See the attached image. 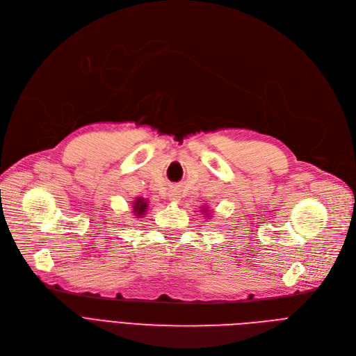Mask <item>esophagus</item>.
Masks as SVG:
<instances>
[{"mask_svg": "<svg viewBox=\"0 0 356 356\" xmlns=\"http://www.w3.org/2000/svg\"><path fill=\"white\" fill-rule=\"evenodd\" d=\"M168 196H170V200L175 202V203H179V202H180V193H179L177 191H173Z\"/></svg>", "mask_w": 356, "mask_h": 356, "instance_id": "obj_1", "label": "esophagus"}]
</instances>
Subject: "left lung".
<instances>
[{
	"instance_id": "8db88e82",
	"label": "left lung",
	"mask_w": 356,
	"mask_h": 356,
	"mask_svg": "<svg viewBox=\"0 0 356 356\" xmlns=\"http://www.w3.org/2000/svg\"><path fill=\"white\" fill-rule=\"evenodd\" d=\"M203 212H207V209H203Z\"/></svg>"
}]
</instances>
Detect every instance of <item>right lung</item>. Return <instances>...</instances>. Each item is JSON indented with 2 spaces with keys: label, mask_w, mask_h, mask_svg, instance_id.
Returning a JSON list of instances; mask_svg holds the SVG:
<instances>
[{
  "label": "right lung",
  "mask_w": 356,
  "mask_h": 356,
  "mask_svg": "<svg viewBox=\"0 0 356 356\" xmlns=\"http://www.w3.org/2000/svg\"><path fill=\"white\" fill-rule=\"evenodd\" d=\"M147 208H148V200H145V199H143V197H137V199H136L133 211H134V213H136L137 218L145 215Z\"/></svg>",
  "instance_id": "obj_1"
}]
</instances>
